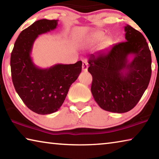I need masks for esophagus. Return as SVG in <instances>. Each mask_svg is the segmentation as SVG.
Masks as SVG:
<instances>
[{"label":"esophagus","mask_w":159,"mask_h":159,"mask_svg":"<svg viewBox=\"0 0 159 159\" xmlns=\"http://www.w3.org/2000/svg\"><path fill=\"white\" fill-rule=\"evenodd\" d=\"M88 63L85 62V61H84V62H83L82 64V70L83 71H86L88 70Z\"/></svg>","instance_id":"1"}]
</instances>
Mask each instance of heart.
Returning a JSON list of instances; mask_svg holds the SVG:
<instances>
[{"label":"heart","instance_id":"obj_1","mask_svg":"<svg viewBox=\"0 0 159 159\" xmlns=\"http://www.w3.org/2000/svg\"><path fill=\"white\" fill-rule=\"evenodd\" d=\"M100 42V49H106L113 45V40L111 38L106 37L105 34L103 31H95L89 34L83 39L82 43L85 45L93 46Z\"/></svg>","mask_w":159,"mask_h":159}]
</instances>
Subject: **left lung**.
I'll return each mask as SVG.
<instances>
[{"instance_id": "8db88e82", "label": "left lung", "mask_w": 159, "mask_h": 159, "mask_svg": "<svg viewBox=\"0 0 159 159\" xmlns=\"http://www.w3.org/2000/svg\"><path fill=\"white\" fill-rule=\"evenodd\" d=\"M124 30L127 41L88 60L93 98L102 109L110 112L125 113L134 108L152 75V57L145 38L130 25Z\"/></svg>"}]
</instances>
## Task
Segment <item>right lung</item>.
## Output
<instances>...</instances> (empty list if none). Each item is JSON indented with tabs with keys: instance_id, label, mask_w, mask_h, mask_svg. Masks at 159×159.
Returning <instances> with one entry per match:
<instances>
[{
	"instance_id": "add662e5",
	"label": "right lung",
	"mask_w": 159,
	"mask_h": 159,
	"mask_svg": "<svg viewBox=\"0 0 159 159\" xmlns=\"http://www.w3.org/2000/svg\"><path fill=\"white\" fill-rule=\"evenodd\" d=\"M57 25L58 20H55L35 21L19 35L10 57L16 92L29 109L41 115L58 111L82 69L81 61L42 69L32 60L31 54L36 39L39 35L55 29Z\"/></svg>"
}]
</instances>
